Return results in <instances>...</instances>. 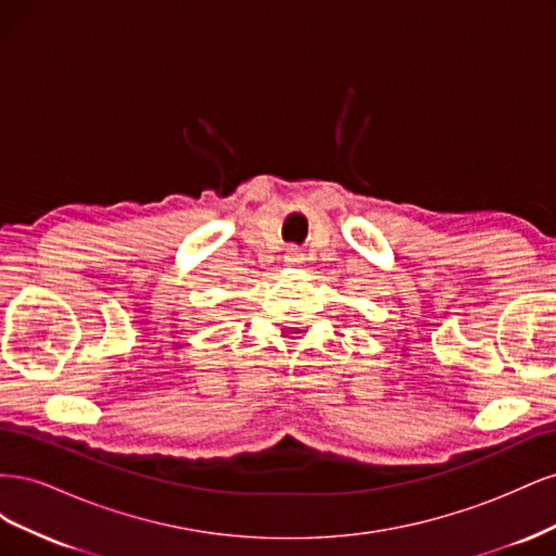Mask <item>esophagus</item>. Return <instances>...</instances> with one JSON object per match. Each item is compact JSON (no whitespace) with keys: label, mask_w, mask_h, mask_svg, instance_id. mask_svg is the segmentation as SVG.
<instances>
[{"label":"esophagus","mask_w":556,"mask_h":556,"mask_svg":"<svg viewBox=\"0 0 556 556\" xmlns=\"http://www.w3.org/2000/svg\"><path fill=\"white\" fill-rule=\"evenodd\" d=\"M285 262L301 264V262H304V252H301L299 248H288V252H285Z\"/></svg>","instance_id":"esophagus-1"}]
</instances>
